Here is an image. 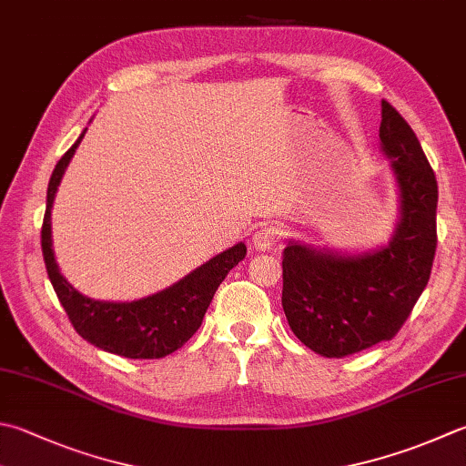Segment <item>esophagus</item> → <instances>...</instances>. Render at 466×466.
<instances>
[{
	"instance_id": "esophagus-1",
	"label": "esophagus",
	"mask_w": 466,
	"mask_h": 466,
	"mask_svg": "<svg viewBox=\"0 0 466 466\" xmlns=\"http://www.w3.org/2000/svg\"><path fill=\"white\" fill-rule=\"evenodd\" d=\"M282 238V232L279 226H262L252 236V248L257 250H270L272 246H277Z\"/></svg>"
}]
</instances>
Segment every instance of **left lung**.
<instances>
[{
	"instance_id": "1",
	"label": "left lung",
	"mask_w": 466,
	"mask_h": 466,
	"mask_svg": "<svg viewBox=\"0 0 466 466\" xmlns=\"http://www.w3.org/2000/svg\"><path fill=\"white\" fill-rule=\"evenodd\" d=\"M380 141L400 189V220L390 242L371 252L339 254L290 240L282 252L287 321L325 358L390 341L431 279L439 186L412 127L388 100H381Z\"/></svg>"
}]
</instances>
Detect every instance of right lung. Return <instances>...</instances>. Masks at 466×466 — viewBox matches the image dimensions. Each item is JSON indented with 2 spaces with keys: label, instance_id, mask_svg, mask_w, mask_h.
Here are the masks:
<instances>
[{
  "label": "right lung",
  "instance_id": "right-lung-1",
  "mask_svg": "<svg viewBox=\"0 0 466 466\" xmlns=\"http://www.w3.org/2000/svg\"><path fill=\"white\" fill-rule=\"evenodd\" d=\"M85 133L86 129L62 155L48 184L42 224V254L48 279L72 327L82 339L93 343L98 350L123 355L129 360L166 358V355L179 350L199 329L216 289L220 287L228 272L246 257V246L244 242H238L232 248L216 254L202 267L191 270L176 285L145 299L131 300V303H111V300H95L80 295L60 275L56 258H54L50 216L60 179Z\"/></svg>",
  "mask_w": 466,
  "mask_h": 466
}]
</instances>
